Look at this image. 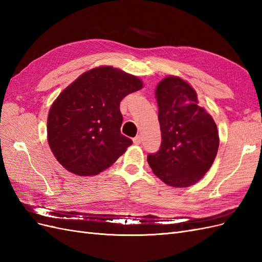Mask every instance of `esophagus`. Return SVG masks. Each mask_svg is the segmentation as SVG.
Returning a JSON list of instances; mask_svg holds the SVG:
<instances>
[{
	"label": "esophagus",
	"instance_id": "obj_1",
	"mask_svg": "<svg viewBox=\"0 0 262 262\" xmlns=\"http://www.w3.org/2000/svg\"><path fill=\"white\" fill-rule=\"evenodd\" d=\"M141 142H142V138H141V136H137L136 138L133 139V143L136 144V145H140V144H141Z\"/></svg>",
	"mask_w": 262,
	"mask_h": 262
}]
</instances>
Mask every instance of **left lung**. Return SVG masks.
<instances>
[{"label": "left lung", "instance_id": "1", "mask_svg": "<svg viewBox=\"0 0 262 262\" xmlns=\"http://www.w3.org/2000/svg\"><path fill=\"white\" fill-rule=\"evenodd\" d=\"M155 97L162 144L158 152L147 155V163L166 185H194L215 160L220 144L216 124L198 105L195 91L178 76L158 83Z\"/></svg>", "mask_w": 262, "mask_h": 262}]
</instances>
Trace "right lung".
Wrapping results in <instances>:
<instances>
[{"instance_id": "add662e5", "label": "right lung", "mask_w": 262, "mask_h": 262, "mask_svg": "<svg viewBox=\"0 0 262 262\" xmlns=\"http://www.w3.org/2000/svg\"><path fill=\"white\" fill-rule=\"evenodd\" d=\"M142 87L137 76L107 66L87 71L63 90L47 121L49 146L63 167L94 176L125 152L132 140L120 132V101Z\"/></svg>"}]
</instances>
